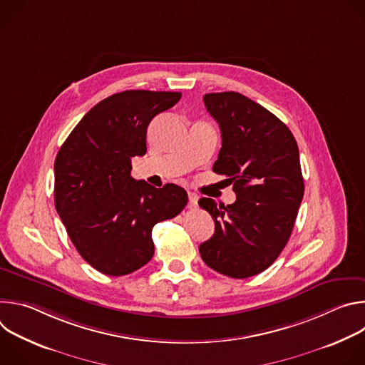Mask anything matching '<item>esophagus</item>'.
<instances>
[{
	"mask_svg": "<svg viewBox=\"0 0 365 365\" xmlns=\"http://www.w3.org/2000/svg\"><path fill=\"white\" fill-rule=\"evenodd\" d=\"M189 205H190L192 207L197 205V195H196V193L189 192Z\"/></svg>",
	"mask_w": 365,
	"mask_h": 365,
	"instance_id": "esophagus-1",
	"label": "esophagus"
}]
</instances>
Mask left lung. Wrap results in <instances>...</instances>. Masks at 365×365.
<instances>
[{"label":"left lung","mask_w":365,"mask_h":365,"mask_svg":"<svg viewBox=\"0 0 365 365\" xmlns=\"http://www.w3.org/2000/svg\"><path fill=\"white\" fill-rule=\"evenodd\" d=\"M203 102L222 137L212 170L232 183L237 200L199 199L215 221L199 252L215 272L247 279L270 267L290 238L304 192L299 148L284 123L238 92L206 93Z\"/></svg>","instance_id":"obj_1"}]
</instances>
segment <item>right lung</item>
I'll return each instance as SVG.
<instances>
[{
    "instance_id": "obj_1",
    "label": "right lung",
    "mask_w": 365,
    "mask_h": 365,
    "mask_svg": "<svg viewBox=\"0 0 365 365\" xmlns=\"http://www.w3.org/2000/svg\"><path fill=\"white\" fill-rule=\"evenodd\" d=\"M180 92L124 91L98 102L62 144L55 160V205L86 263L125 276L153 254V227L179 215L183 187L160 189L131 178V159L147 151L150 121L179 102Z\"/></svg>"
}]
</instances>
